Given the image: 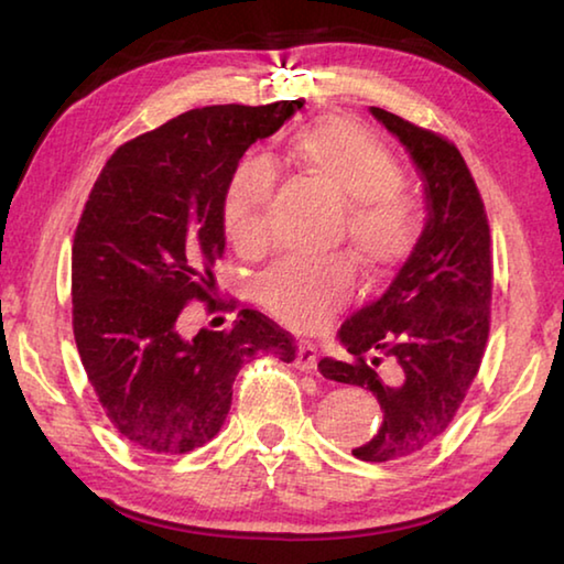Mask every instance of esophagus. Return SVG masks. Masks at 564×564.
Returning a JSON list of instances; mask_svg holds the SVG:
<instances>
[{
  "label": "esophagus",
  "mask_w": 564,
  "mask_h": 564,
  "mask_svg": "<svg viewBox=\"0 0 564 564\" xmlns=\"http://www.w3.org/2000/svg\"><path fill=\"white\" fill-rule=\"evenodd\" d=\"M295 366L301 370H313L318 366V348L313 343H299V352H295Z\"/></svg>",
  "instance_id": "obj_1"
}]
</instances>
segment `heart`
<instances>
[{
    "mask_svg": "<svg viewBox=\"0 0 564 564\" xmlns=\"http://www.w3.org/2000/svg\"><path fill=\"white\" fill-rule=\"evenodd\" d=\"M289 149L299 166L346 204L343 236L373 281L388 279L420 243L425 208L403 186V166L383 141L358 123L326 117L295 131ZM275 171L265 159H246L224 191V226L241 251H261L271 234ZM356 263L346 253L321 259L291 256L259 275L256 301L285 326H321L348 303Z\"/></svg>",
    "mask_w": 564,
    "mask_h": 564,
    "instance_id": "b5f03b06",
    "label": "heart"
}]
</instances>
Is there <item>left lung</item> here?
I'll return each instance as SVG.
<instances>
[{
    "label": "left lung",
    "instance_id": "8db88e82",
    "mask_svg": "<svg viewBox=\"0 0 564 564\" xmlns=\"http://www.w3.org/2000/svg\"><path fill=\"white\" fill-rule=\"evenodd\" d=\"M370 111L417 164L431 218L383 299L340 326L350 358H323L318 368L323 378L378 398L383 425L352 455L388 463L437 441L480 370L490 333L492 238L480 188L453 141L386 109Z\"/></svg>",
    "mask_w": 564,
    "mask_h": 564
}]
</instances>
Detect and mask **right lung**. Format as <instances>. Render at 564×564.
<instances>
[{
    "instance_id": "add662e5",
    "label": "right lung",
    "mask_w": 564,
    "mask_h": 564,
    "mask_svg": "<svg viewBox=\"0 0 564 564\" xmlns=\"http://www.w3.org/2000/svg\"><path fill=\"white\" fill-rule=\"evenodd\" d=\"M303 101L191 109L121 144L84 204L72 246V326L82 366L121 437L184 455L221 431L234 380L256 356L295 360L289 330L253 308L186 338L188 303L216 301L224 191L246 149Z\"/></svg>"
}]
</instances>
